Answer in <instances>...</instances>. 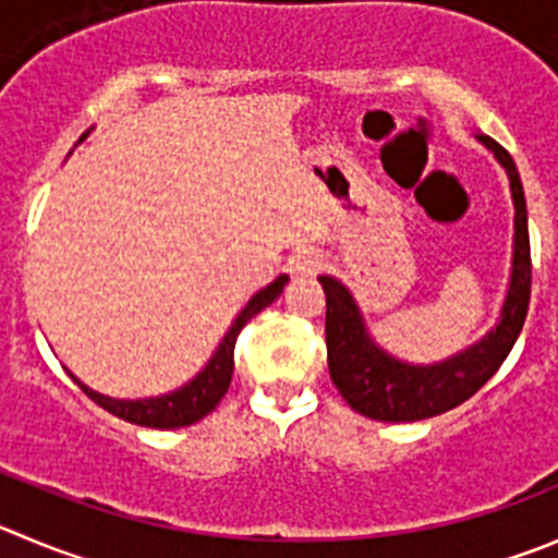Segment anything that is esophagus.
<instances>
[{"label":"esophagus","mask_w":558,"mask_h":558,"mask_svg":"<svg viewBox=\"0 0 558 558\" xmlns=\"http://www.w3.org/2000/svg\"><path fill=\"white\" fill-rule=\"evenodd\" d=\"M323 268V254L317 252H301L295 257H290V274L295 279H312L317 276V270Z\"/></svg>","instance_id":"esophagus-1"}]
</instances>
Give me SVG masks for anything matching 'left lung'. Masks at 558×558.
<instances>
[{"label":"left lung","mask_w":558,"mask_h":558,"mask_svg":"<svg viewBox=\"0 0 558 558\" xmlns=\"http://www.w3.org/2000/svg\"><path fill=\"white\" fill-rule=\"evenodd\" d=\"M496 156L509 178L514 205L512 270L498 323L469 348L435 364L402 362L380 348L364 323L353 293L333 276H317L326 293L328 373L350 408L375 422H418L438 416L474 397L518 342L532 295V254L523 183L512 156L490 136L474 134Z\"/></svg>","instance_id":"obj_1"}]
</instances>
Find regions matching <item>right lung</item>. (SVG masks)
Masks as SVG:
<instances>
[{
	"label": "right lung",
	"instance_id": "right-lung-1",
	"mask_svg": "<svg viewBox=\"0 0 558 558\" xmlns=\"http://www.w3.org/2000/svg\"><path fill=\"white\" fill-rule=\"evenodd\" d=\"M89 134V131H87ZM87 134H82L84 142ZM290 282L288 274H279L268 288H263L259 293H254L252 299L243 304V310L238 312L232 326L227 328V333L221 337L219 348L214 350V355L208 359L199 373L191 380H185L178 389L167 391V395L158 397H140V400H120V397L100 395V391H93L89 386H84L76 375L71 373V378L76 380L78 389L89 397L93 402H98L104 411L114 413L117 418H125L131 424H140V427H156V429H174V427H189V424L199 422V418L208 416L216 405L221 402V397L227 395L232 380V367H235V339L241 333V328L252 320L257 312H263L265 306L274 304L279 295H282L284 284Z\"/></svg>",
	"mask_w": 558,
	"mask_h": 558
}]
</instances>
